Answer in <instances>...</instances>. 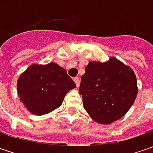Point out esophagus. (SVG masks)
<instances>
[{
    "instance_id": "1",
    "label": "esophagus",
    "mask_w": 153,
    "mask_h": 153,
    "mask_svg": "<svg viewBox=\"0 0 153 153\" xmlns=\"http://www.w3.org/2000/svg\"><path fill=\"white\" fill-rule=\"evenodd\" d=\"M74 82H76V87H77V88H78V87H79V84H80L79 77H77V76L74 77Z\"/></svg>"
}]
</instances>
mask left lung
Instances as JSON below:
<instances>
[{
	"mask_svg": "<svg viewBox=\"0 0 153 153\" xmlns=\"http://www.w3.org/2000/svg\"><path fill=\"white\" fill-rule=\"evenodd\" d=\"M83 107L92 118L110 124L126 114L137 96L135 74L116 58L89 62L79 88Z\"/></svg>",
	"mask_w": 153,
	"mask_h": 153,
	"instance_id": "1",
	"label": "left lung"
}]
</instances>
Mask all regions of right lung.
<instances>
[{
    "instance_id": "1",
    "label": "right lung",
    "mask_w": 153,
    "mask_h": 153,
    "mask_svg": "<svg viewBox=\"0 0 153 153\" xmlns=\"http://www.w3.org/2000/svg\"><path fill=\"white\" fill-rule=\"evenodd\" d=\"M76 83L66 71L54 62L30 65L17 82L19 100L34 115L48 114L62 105L67 92Z\"/></svg>"
}]
</instances>
